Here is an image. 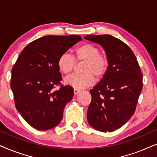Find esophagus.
Here are the masks:
<instances>
[{
  "label": "esophagus",
  "instance_id": "34e87169",
  "mask_svg": "<svg viewBox=\"0 0 157 157\" xmlns=\"http://www.w3.org/2000/svg\"><path fill=\"white\" fill-rule=\"evenodd\" d=\"M80 90L76 89V88L74 89V93H75V95H77V94H78L79 93H80Z\"/></svg>",
  "mask_w": 157,
  "mask_h": 157
}]
</instances>
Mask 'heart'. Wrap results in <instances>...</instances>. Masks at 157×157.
Returning a JSON list of instances; mask_svg holds the SVG:
<instances>
[{
    "label": "heart",
    "instance_id": "obj_1",
    "mask_svg": "<svg viewBox=\"0 0 157 157\" xmlns=\"http://www.w3.org/2000/svg\"><path fill=\"white\" fill-rule=\"evenodd\" d=\"M76 62H84L80 75H73L67 77L65 83L76 89H82L93 84L94 77L102 78L107 72L109 59L107 54L100 52L95 45L85 43L78 46L74 52V58L64 53L59 56L57 65L59 70L64 75H70L74 70Z\"/></svg>",
    "mask_w": 157,
    "mask_h": 157
}]
</instances>
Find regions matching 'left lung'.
Wrapping results in <instances>:
<instances>
[{
    "label": "left lung",
    "instance_id": "1",
    "mask_svg": "<svg viewBox=\"0 0 157 157\" xmlns=\"http://www.w3.org/2000/svg\"><path fill=\"white\" fill-rule=\"evenodd\" d=\"M84 39L99 44L109 59L100 82L90 90L91 103L87 118L90 125L102 132L123 126L136 110L143 87V75L132 50L111 35H87Z\"/></svg>",
    "mask_w": 157,
    "mask_h": 157
}]
</instances>
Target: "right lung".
<instances>
[{
	"label": "right lung",
	"instance_id": "right-lung-1",
	"mask_svg": "<svg viewBox=\"0 0 157 157\" xmlns=\"http://www.w3.org/2000/svg\"><path fill=\"white\" fill-rule=\"evenodd\" d=\"M81 40L78 35L41 37L24 48L12 68L10 87L16 109L37 130L57 126L72 99V87L61 83L57 60ZM59 85V90L54 91Z\"/></svg>",
	"mask_w": 157,
	"mask_h": 157
}]
</instances>
